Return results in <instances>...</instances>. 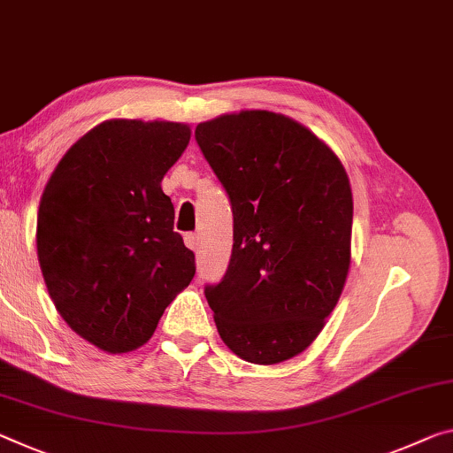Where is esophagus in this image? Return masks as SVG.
Segmentation results:
<instances>
[{
	"instance_id": "obj_1",
	"label": "esophagus",
	"mask_w": 453,
	"mask_h": 453,
	"mask_svg": "<svg viewBox=\"0 0 453 453\" xmlns=\"http://www.w3.org/2000/svg\"><path fill=\"white\" fill-rule=\"evenodd\" d=\"M185 243H188V248H191V250H197V246H199V235H197V234H193V232L185 234Z\"/></svg>"
}]
</instances>
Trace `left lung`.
<instances>
[{"label":"left lung","mask_w":453,"mask_h":453,"mask_svg":"<svg viewBox=\"0 0 453 453\" xmlns=\"http://www.w3.org/2000/svg\"><path fill=\"white\" fill-rule=\"evenodd\" d=\"M226 189L234 246L205 286L218 333L248 363L276 365L317 339L350 265L353 193L333 150L284 114L243 111L196 128Z\"/></svg>","instance_id":"obj_1"}]
</instances>
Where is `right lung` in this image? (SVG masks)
Here are the masks:
<instances>
[{
  "label": "right lung",
  "instance_id": "right-lung-1",
  "mask_svg": "<svg viewBox=\"0 0 453 453\" xmlns=\"http://www.w3.org/2000/svg\"><path fill=\"white\" fill-rule=\"evenodd\" d=\"M189 136L181 123L106 120L70 147L42 193L35 243L50 296L106 353L145 344L196 274L161 189Z\"/></svg>",
  "mask_w": 453,
  "mask_h": 453
}]
</instances>
